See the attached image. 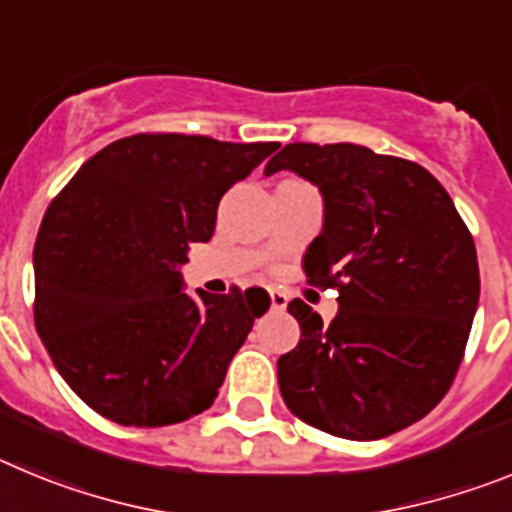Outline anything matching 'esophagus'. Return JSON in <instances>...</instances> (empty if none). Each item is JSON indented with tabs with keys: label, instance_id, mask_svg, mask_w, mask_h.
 Here are the masks:
<instances>
[{
	"label": "esophagus",
	"instance_id": "1",
	"mask_svg": "<svg viewBox=\"0 0 512 512\" xmlns=\"http://www.w3.org/2000/svg\"><path fill=\"white\" fill-rule=\"evenodd\" d=\"M269 300H271V307H274V310H284L289 302V297L284 295L282 289H269Z\"/></svg>",
	"mask_w": 512,
	"mask_h": 512
}]
</instances>
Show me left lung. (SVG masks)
Masks as SVG:
<instances>
[{
    "label": "left lung",
    "mask_w": 512,
    "mask_h": 512,
    "mask_svg": "<svg viewBox=\"0 0 512 512\" xmlns=\"http://www.w3.org/2000/svg\"><path fill=\"white\" fill-rule=\"evenodd\" d=\"M282 169L323 194V233L302 266L307 284L338 289V315L323 325L289 302L300 343L277 361L279 392L330 436H392L431 413L459 372L479 302L472 233L436 176L408 158L289 143L266 174Z\"/></svg>",
    "instance_id": "1"
}]
</instances>
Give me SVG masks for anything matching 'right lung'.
Wrapping results in <instances>:
<instances>
[{
    "label": "right lung",
    "mask_w": 512,
    "mask_h": 512,
    "mask_svg": "<svg viewBox=\"0 0 512 512\" xmlns=\"http://www.w3.org/2000/svg\"><path fill=\"white\" fill-rule=\"evenodd\" d=\"M279 143L140 133L94 153L45 210L35 330L71 390L120 425L182 423L212 405L230 359L269 310L264 289H182L223 194Z\"/></svg>",
    "instance_id": "1"
}]
</instances>
